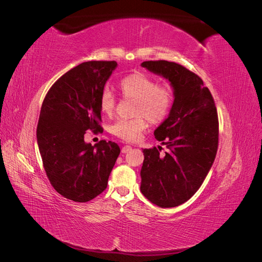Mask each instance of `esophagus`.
I'll return each mask as SVG.
<instances>
[{"mask_svg":"<svg viewBox=\"0 0 262 262\" xmlns=\"http://www.w3.org/2000/svg\"><path fill=\"white\" fill-rule=\"evenodd\" d=\"M131 149H132V147H131L130 145H124V146L121 148V152H122L123 154H125V153H129Z\"/></svg>","mask_w":262,"mask_h":262,"instance_id":"obj_1","label":"esophagus"}]
</instances>
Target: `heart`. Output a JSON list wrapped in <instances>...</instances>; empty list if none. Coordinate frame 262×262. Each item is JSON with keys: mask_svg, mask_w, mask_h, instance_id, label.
Instances as JSON below:
<instances>
[{"mask_svg": "<svg viewBox=\"0 0 262 262\" xmlns=\"http://www.w3.org/2000/svg\"><path fill=\"white\" fill-rule=\"evenodd\" d=\"M120 90L124 97L137 101L133 114L139 116L132 119H119L110 126V132L119 139L124 141L137 140L147 126L145 118L150 123L156 124L164 121L170 113L173 102L171 86L158 85L155 78L144 73L137 72L122 78ZM99 106L104 115L109 117L114 115L116 99L112 92H102Z\"/></svg>", "mask_w": 262, "mask_h": 262, "instance_id": "1", "label": "heart"}]
</instances>
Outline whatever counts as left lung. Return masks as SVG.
<instances>
[{
  "label": "left lung",
  "instance_id": "1",
  "mask_svg": "<svg viewBox=\"0 0 262 262\" xmlns=\"http://www.w3.org/2000/svg\"><path fill=\"white\" fill-rule=\"evenodd\" d=\"M149 72L163 76L173 90V102L167 119L154 131L156 140L168 148H143L141 192L161 208L185 203L202 185L219 144L217 112L203 81L175 62L145 61Z\"/></svg>",
  "mask_w": 262,
  "mask_h": 262
}]
</instances>
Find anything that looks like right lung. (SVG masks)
Returning a JSON list of instances; mask_svg holds the SVG:
<instances>
[{"label": "right lung", "instance_id": "1", "mask_svg": "<svg viewBox=\"0 0 262 262\" xmlns=\"http://www.w3.org/2000/svg\"><path fill=\"white\" fill-rule=\"evenodd\" d=\"M117 66L116 61L81 63L51 86L42 102L37 143L43 167L52 187L75 202L104 191L120 154L115 142L84 141L87 130H101L99 99Z\"/></svg>", "mask_w": 262, "mask_h": 262}]
</instances>
